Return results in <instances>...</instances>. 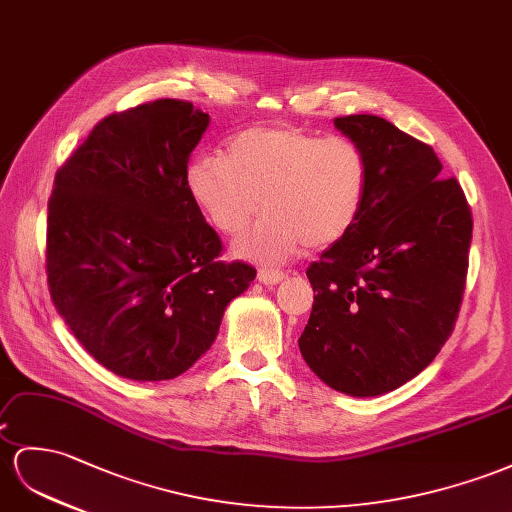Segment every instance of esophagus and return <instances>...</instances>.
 Wrapping results in <instances>:
<instances>
[{
  "instance_id": "34e87169",
  "label": "esophagus",
  "mask_w": 512,
  "mask_h": 512,
  "mask_svg": "<svg viewBox=\"0 0 512 512\" xmlns=\"http://www.w3.org/2000/svg\"><path fill=\"white\" fill-rule=\"evenodd\" d=\"M257 279L264 283V285H277L285 279V272L283 270H274V268H261L257 272Z\"/></svg>"
}]
</instances>
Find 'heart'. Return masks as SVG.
Returning <instances> with one entry per match:
<instances>
[{"mask_svg": "<svg viewBox=\"0 0 512 512\" xmlns=\"http://www.w3.org/2000/svg\"><path fill=\"white\" fill-rule=\"evenodd\" d=\"M370 183L368 155L346 136L298 127L255 125L235 136L220 157H199L186 173L194 205L218 233L235 238V253L274 264L307 248L339 242L355 227Z\"/></svg>", "mask_w": 512, "mask_h": 512, "instance_id": "b5f03b06", "label": "heart"}]
</instances>
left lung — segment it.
<instances>
[{
  "instance_id": "obj_1",
  "label": "left lung",
  "mask_w": 512,
  "mask_h": 512,
  "mask_svg": "<svg viewBox=\"0 0 512 512\" xmlns=\"http://www.w3.org/2000/svg\"><path fill=\"white\" fill-rule=\"evenodd\" d=\"M333 123L368 155L370 183L355 227L307 268L313 307L298 346L326 385L368 398L411 381L448 342L474 220L430 144L372 114Z\"/></svg>"
}]
</instances>
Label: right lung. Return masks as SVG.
<instances>
[{
	"instance_id": "obj_1",
	"label": "right lung",
	"mask_w": 512,
	"mask_h": 512,
	"mask_svg": "<svg viewBox=\"0 0 512 512\" xmlns=\"http://www.w3.org/2000/svg\"><path fill=\"white\" fill-rule=\"evenodd\" d=\"M209 114L155 99L99 121L54 179L47 285L86 352L131 381H168L209 350L257 270L218 261L186 186Z\"/></svg>"
}]
</instances>
